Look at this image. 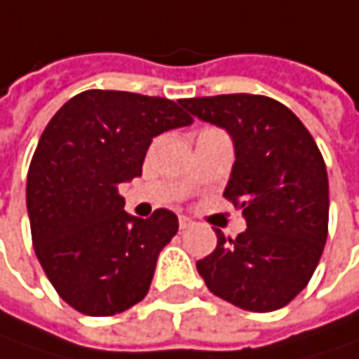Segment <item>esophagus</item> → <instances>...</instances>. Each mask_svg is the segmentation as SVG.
<instances>
[{
	"label": "esophagus",
	"instance_id": "esophagus-1",
	"mask_svg": "<svg viewBox=\"0 0 359 359\" xmlns=\"http://www.w3.org/2000/svg\"><path fill=\"white\" fill-rule=\"evenodd\" d=\"M191 225H193V222H191L189 217H184V215H180V217H179V227H180V229H189Z\"/></svg>",
	"mask_w": 359,
	"mask_h": 359
}]
</instances>
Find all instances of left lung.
Listing matches in <instances>:
<instances>
[{
	"label": "left lung",
	"instance_id": "obj_1",
	"mask_svg": "<svg viewBox=\"0 0 359 359\" xmlns=\"http://www.w3.org/2000/svg\"><path fill=\"white\" fill-rule=\"evenodd\" d=\"M223 128L236 162L223 197L242 209L236 240L215 229V250L197 262L207 288L231 305L268 313L288 305L311 280L327 242L329 180L303 121L276 99L250 93L180 99Z\"/></svg>",
	"mask_w": 359,
	"mask_h": 359
}]
</instances>
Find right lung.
Segmentation results:
<instances>
[{"label":"right lung","instance_id":"add662e5","mask_svg":"<svg viewBox=\"0 0 359 359\" xmlns=\"http://www.w3.org/2000/svg\"><path fill=\"white\" fill-rule=\"evenodd\" d=\"M191 123L170 99L91 89L42 132L26 182L32 243L60 299L79 313L109 317L148 294L179 219L168 209L130 215L117 187L142 175L152 137Z\"/></svg>","mask_w":359,"mask_h":359}]
</instances>
